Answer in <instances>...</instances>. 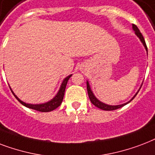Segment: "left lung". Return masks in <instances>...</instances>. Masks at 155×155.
Returning a JSON list of instances; mask_svg holds the SVG:
<instances>
[{"label": "left lung", "instance_id": "1", "mask_svg": "<svg viewBox=\"0 0 155 155\" xmlns=\"http://www.w3.org/2000/svg\"><path fill=\"white\" fill-rule=\"evenodd\" d=\"M133 30H134V32H135V35H136L139 38V39L141 40V42L142 43V44H143V46L145 47V48H146V52H147V55H148V50H147V47H146V42H145V39H144V37L142 36V35H141V33L140 32V31H139V29L137 28V26L136 25H134V24H133ZM86 86H87V92H88L89 98H90V99H91V103L94 104L95 107L102 109V110H104V111H113V110H116V109L120 108V107H122L124 106V105H126V104H128L129 103H130V102H131L134 98H135V96H136L137 94L138 93V91H140V89H141V87L139 88L138 91H137L136 94H135V95H134V96L133 97V98H132L129 102H127V103H125V104H120V105H108V104H104V103H103V102H101L100 100H99V99H97L96 97H95V95L94 94V93H93V91H91V86H90V84H89L88 81H86Z\"/></svg>", "mask_w": 155, "mask_h": 155}]
</instances>
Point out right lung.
Segmentation results:
<instances>
[{
    "label": "right lung",
    "instance_id": "1",
    "mask_svg": "<svg viewBox=\"0 0 155 155\" xmlns=\"http://www.w3.org/2000/svg\"><path fill=\"white\" fill-rule=\"evenodd\" d=\"M72 76V74L69 75L68 77H66L63 80L62 83H61V86H60V89H59L57 94L55 95L53 99H51V100H49L48 102H46V103H44V104H26L25 102L21 101V99L18 98L16 94H14V91H12L11 87L9 86V88L11 90L12 93L14 94L15 98H16L18 100L20 103H21L23 106L28 107V108L34 109V110H36V111H42V112H48V111H53L54 109L57 108L61 104L62 101H63V98H64V91H65V88H66L67 82L69 81V79L70 78V77Z\"/></svg>",
    "mask_w": 155,
    "mask_h": 155
}]
</instances>
